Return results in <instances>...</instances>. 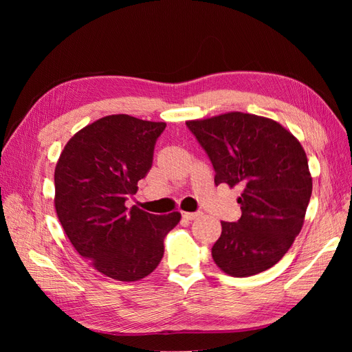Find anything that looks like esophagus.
<instances>
[{"label": "esophagus", "instance_id": "esophagus-1", "mask_svg": "<svg viewBox=\"0 0 352 352\" xmlns=\"http://www.w3.org/2000/svg\"><path fill=\"white\" fill-rule=\"evenodd\" d=\"M182 216L186 220H194V219H197L199 216V212H188V211H185V212H182Z\"/></svg>", "mask_w": 352, "mask_h": 352}]
</instances>
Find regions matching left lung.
Masks as SVG:
<instances>
[{
    "mask_svg": "<svg viewBox=\"0 0 352 352\" xmlns=\"http://www.w3.org/2000/svg\"><path fill=\"white\" fill-rule=\"evenodd\" d=\"M186 126L210 158L214 184L243 188L242 216L221 221L212 260L235 278L273 267L301 232L311 197L301 144L278 122L238 111Z\"/></svg>",
    "mask_w": 352,
    "mask_h": 352,
    "instance_id": "obj_1",
    "label": "left lung"
}]
</instances>
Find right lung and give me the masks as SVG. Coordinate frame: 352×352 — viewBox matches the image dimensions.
<instances>
[{
  "label": "right lung",
  "mask_w": 352,
  "mask_h": 352,
  "mask_svg": "<svg viewBox=\"0 0 352 352\" xmlns=\"http://www.w3.org/2000/svg\"><path fill=\"white\" fill-rule=\"evenodd\" d=\"M166 123L127 114L83 127L63 150L54 172L56 211L67 238L85 260L111 279L135 282L164 254V236L179 212L150 214L124 202L151 170Z\"/></svg>",
  "instance_id": "add662e5"
}]
</instances>
